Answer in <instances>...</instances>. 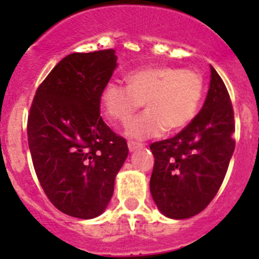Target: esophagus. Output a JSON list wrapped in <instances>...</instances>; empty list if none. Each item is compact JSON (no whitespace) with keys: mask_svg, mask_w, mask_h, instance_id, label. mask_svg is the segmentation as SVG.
Listing matches in <instances>:
<instances>
[{"mask_svg":"<svg viewBox=\"0 0 259 259\" xmlns=\"http://www.w3.org/2000/svg\"><path fill=\"white\" fill-rule=\"evenodd\" d=\"M127 146H129L130 152H134V150H137V149H140V148H142V144L141 142L129 141L127 142Z\"/></svg>","mask_w":259,"mask_h":259,"instance_id":"1","label":"esophagus"}]
</instances>
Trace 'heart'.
Returning <instances> with one entry per match:
<instances>
[{"mask_svg": "<svg viewBox=\"0 0 259 259\" xmlns=\"http://www.w3.org/2000/svg\"><path fill=\"white\" fill-rule=\"evenodd\" d=\"M129 86L109 80L101 94L106 115L118 123H127L145 102V113L130 122L126 134L145 140L184 129L200 107L204 80L199 72L179 67H148L130 72Z\"/></svg>", "mask_w": 259, "mask_h": 259, "instance_id": "b5f03b06", "label": "heart"}]
</instances>
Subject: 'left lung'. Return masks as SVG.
<instances>
[{"label": "left lung", "mask_w": 259, "mask_h": 259, "mask_svg": "<svg viewBox=\"0 0 259 259\" xmlns=\"http://www.w3.org/2000/svg\"><path fill=\"white\" fill-rule=\"evenodd\" d=\"M234 132L229 91L211 66L208 94L199 114L175 137L150 145V193L165 217L187 219L211 203L235 149Z\"/></svg>", "instance_id": "8db88e82"}]
</instances>
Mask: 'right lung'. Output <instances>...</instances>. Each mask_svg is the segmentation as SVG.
I'll use <instances>...</instances> for the list:
<instances>
[{"label":"right lung","instance_id":"obj_1","mask_svg":"<svg viewBox=\"0 0 259 259\" xmlns=\"http://www.w3.org/2000/svg\"><path fill=\"white\" fill-rule=\"evenodd\" d=\"M117 67L114 50L71 54L36 90L28 144L41 188L62 212L101 215L129 149L101 117L102 89Z\"/></svg>","mask_w":259,"mask_h":259}]
</instances>
